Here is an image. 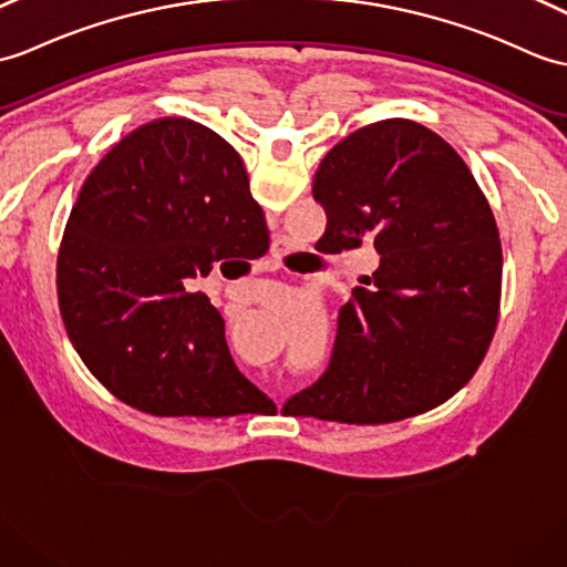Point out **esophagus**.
Here are the masks:
<instances>
[{"instance_id":"esophagus-1","label":"esophagus","mask_w":567,"mask_h":567,"mask_svg":"<svg viewBox=\"0 0 567 567\" xmlns=\"http://www.w3.org/2000/svg\"><path fill=\"white\" fill-rule=\"evenodd\" d=\"M280 256H282V246H278V248H275V251H272V260H275V262H278V258H280Z\"/></svg>"}]
</instances>
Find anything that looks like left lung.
Returning <instances> with one entry per match:
<instances>
[{"instance_id":"8db88e82","label":"left lung","mask_w":567,"mask_h":567,"mask_svg":"<svg viewBox=\"0 0 567 567\" xmlns=\"http://www.w3.org/2000/svg\"><path fill=\"white\" fill-rule=\"evenodd\" d=\"M313 197L328 217L323 251L372 244L379 268L340 309L326 372L285 411L381 425L454 396L491 346L503 282L493 209L462 156L389 117L323 156Z\"/></svg>"}]
</instances>
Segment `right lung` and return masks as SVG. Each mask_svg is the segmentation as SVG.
Listing matches in <instances>:
<instances>
[{
	"instance_id": "right-lung-1",
	"label": "right lung",
	"mask_w": 567,
	"mask_h": 567,
	"mask_svg": "<svg viewBox=\"0 0 567 567\" xmlns=\"http://www.w3.org/2000/svg\"><path fill=\"white\" fill-rule=\"evenodd\" d=\"M266 251V217L234 147L186 117L142 125L91 171L64 227V328L91 374L137 411H272L236 370L219 311L190 292L219 260Z\"/></svg>"
}]
</instances>
